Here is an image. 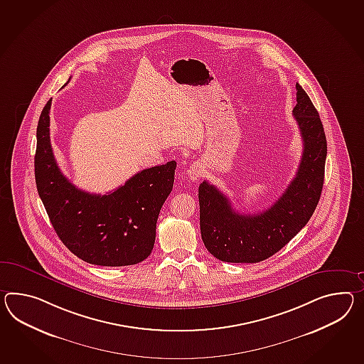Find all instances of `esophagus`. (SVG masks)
<instances>
[{"label": "esophagus", "instance_id": "obj_1", "mask_svg": "<svg viewBox=\"0 0 364 364\" xmlns=\"http://www.w3.org/2000/svg\"><path fill=\"white\" fill-rule=\"evenodd\" d=\"M186 173H188V178L192 181H197L203 176V167L198 163H193L189 168L186 169Z\"/></svg>", "mask_w": 364, "mask_h": 364}]
</instances>
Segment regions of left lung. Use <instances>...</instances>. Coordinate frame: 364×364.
Returning <instances> with one entry per match:
<instances>
[{
  "instance_id": "1",
  "label": "left lung",
  "mask_w": 364,
  "mask_h": 364,
  "mask_svg": "<svg viewBox=\"0 0 364 364\" xmlns=\"http://www.w3.org/2000/svg\"><path fill=\"white\" fill-rule=\"evenodd\" d=\"M293 116L304 151L296 176L271 208L240 214L220 189L204 180L198 186L200 229L205 247L222 262L257 263L272 257L311 220L318 204L328 154L318 112L306 92L296 84Z\"/></svg>"
}]
</instances>
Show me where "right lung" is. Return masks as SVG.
Instances as JSON below:
<instances>
[{
  "label": "right lung",
  "mask_w": 364,
  "mask_h": 364,
  "mask_svg": "<svg viewBox=\"0 0 364 364\" xmlns=\"http://www.w3.org/2000/svg\"><path fill=\"white\" fill-rule=\"evenodd\" d=\"M51 101L38 121L34 167L38 193L58 237L90 264L141 263L154 248L156 221L172 191L176 161L143 169L107 195L84 192L63 175L53 156Z\"/></svg>",
  "instance_id": "right-lung-1"
}]
</instances>
